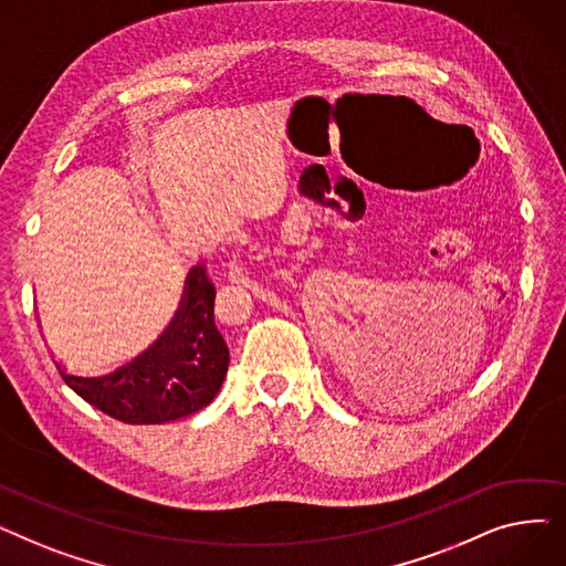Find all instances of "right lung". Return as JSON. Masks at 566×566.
I'll return each instance as SVG.
<instances>
[{"mask_svg":"<svg viewBox=\"0 0 566 566\" xmlns=\"http://www.w3.org/2000/svg\"><path fill=\"white\" fill-rule=\"evenodd\" d=\"M216 289L201 265L188 277L176 325L160 344L107 376L59 374L84 401L126 424H165L206 408L220 392L229 348L216 328Z\"/></svg>","mask_w":566,"mask_h":566,"instance_id":"1","label":"right lung"}]
</instances>
